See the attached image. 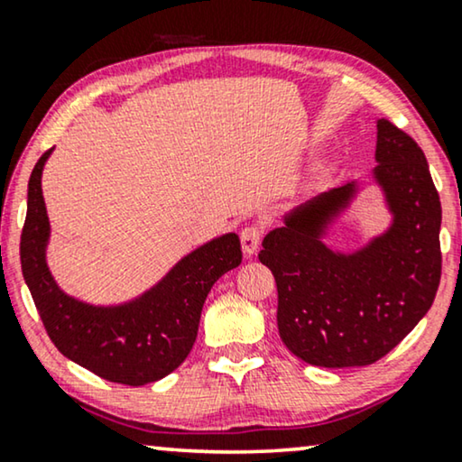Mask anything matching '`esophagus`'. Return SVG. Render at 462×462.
I'll return each instance as SVG.
<instances>
[{"label":"esophagus","mask_w":462,"mask_h":462,"mask_svg":"<svg viewBox=\"0 0 462 462\" xmlns=\"http://www.w3.org/2000/svg\"><path fill=\"white\" fill-rule=\"evenodd\" d=\"M242 250L245 256H252L258 248V244H261V226L256 225H250L242 229Z\"/></svg>","instance_id":"34e87169"}]
</instances>
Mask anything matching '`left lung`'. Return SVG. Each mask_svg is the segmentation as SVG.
<instances>
[{"label": "left lung", "instance_id": "8db88e82", "mask_svg": "<svg viewBox=\"0 0 462 462\" xmlns=\"http://www.w3.org/2000/svg\"><path fill=\"white\" fill-rule=\"evenodd\" d=\"M376 168L313 195L263 239L258 261L277 283V328L296 357L321 368L368 365L400 345L433 305L441 275V204L427 157L406 132L376 119ZM365 184L390 223L353 249L327 237Z\"/></svg>", "mask_w": 462, "mask_h": 462}]
</instances>
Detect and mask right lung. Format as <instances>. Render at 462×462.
<instances>
[{"instance_id": "add662e5", "label": "right lung", "mask_w": 462, "mask_h": 462, "mask_svg": "<svg viewBox=\"0 0 462 462\" xmlns=\"http://www.w3.org/2000/svg\"><path fill=\"white\" fill-rule=\"evenodd\" d=\"M46 151L29 179L21 264L29 292L62 356L105 381L143 387L168 376L198 338L201 309L214 282L239 267L237 233H223L187 252L168 273L128 300L97 305L65 292L48 264L50 218L42 193Z\"/></svg>"}]
</instances>
